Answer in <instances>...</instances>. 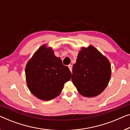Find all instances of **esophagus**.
<instances>
[{"instance_id": "1", "label": "esophagus", "mask_w": 130, "mask_h": 130, "mask_svg": "<svg viewBox=\"0 0 130 130\" xmlns=\"http://www.w3.org/2000/svg\"><path fill=\"white\" fill-rule=\"evenodd\" d=\"M68 67H69V69L70 70V71L71 72V71H72V66H71V64H70V65L68 66Z\"/></svg>"}]
</instances>
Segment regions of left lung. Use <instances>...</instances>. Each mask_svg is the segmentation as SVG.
Returning <instances> with one entry per match:
<instances>
[{
  "label": "left lung",
  "instance_id": "left-lung-1",
  "mask_svg": "<svg viewBox=\"0 0 130 130\" xmlns=\"http://www.w3.org/2000/svg\"><path fill=\"white\" fill-rule=\"evenodd\" d=\"M111 75L108 59L92 45L83 47L73 65L71 80L79 93L96 97L107 87Z\"/></svg>",
  "mask_w": 130,
  "mask_h": 130
}]
</instances>
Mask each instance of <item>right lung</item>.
Listing matches in <instances>:
<instances>
[{
	"label": "right lung",
	"mask_w": 130,
	"mask_h": 130,
	"mask_svg": "<svg viewBox=\"0 0 130 130\" xmlns=\"http://www.w3.org/2000/svg\"><path fill=\"white\" fill-rule=\"evenodd\" d=\"M26 80L30 91L37 99L49 101L59 96L64 84L71 79L68 67L63 65L50 47L43 44L27 63Z\"/></svg>",
	"instance_id": "add662e5"
}]
</instances>
